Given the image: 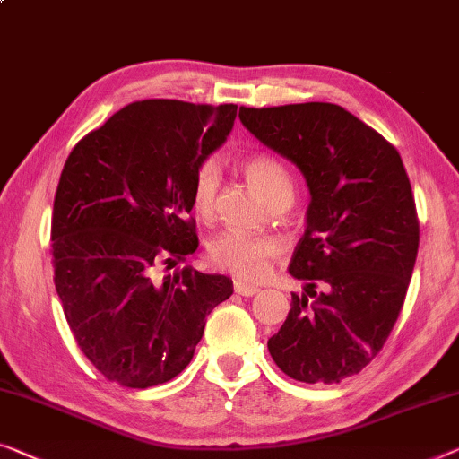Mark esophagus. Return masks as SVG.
<instances>
[{"mask_svg": "<svg viewBox=\"0 0 459 459\" xmlns=\"http://www.w3.org/2000/svg\"><path fill=\"white\" fill-rule=\"evenodd\" d=\"M235 290H237L241 297H253V295H257V292H259V289H257L255 284L241 282V280H237V282H235Z\"/></svg>", "mask_w": 459, "mask_h": 459, "instance_id": "34e87169", "label": "esophagus"}]
</instances>
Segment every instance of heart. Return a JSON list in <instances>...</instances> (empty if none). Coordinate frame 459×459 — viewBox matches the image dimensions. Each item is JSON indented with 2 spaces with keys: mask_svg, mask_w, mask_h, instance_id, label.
<instances>
[{
  "mask_svg": "<svg viewBox=\"0 0 459 459\" xmlns=\"http://www.w3.org/2000/svg\"><path fill=\"white\" fill-rule=\"evenodd\" d=\"M243 173L247 181L264 197L265 204L286 202L295 197V183L289 169L273 156L255 154L243 162ZM218 169L214 162H204L195 173L191 204L197 216L208 218L214 210L218 191ZM278 253V243L270 237L251 235V232L229 229L216 235L208 245V257L216 268L227 270L245 280H257L265 276L270 259Z\"/></svg>",
  "mask_w": 459,
  "mask_h": 459,
  "instance_id": "heart-1",
  "label": "heart"
}]
</instances>
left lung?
Segmentation results:
<instances>
[{"mask_svg":"<svg viewBox=\"0 0 459 459\" xmlns=\"http://www.w3.org/2000/svg\"><path fill=\"white\" fill-rule=\"evenodd\" d=\"M255 138L297 164L309 189L307 229L292 253L289 317L272 359L303 383H340L371 362L404 305L419 253V218L398 150L346 108L300 102L241 107Z\"/></svg>","mask_w":459,"mask_h":459,"instance_id":"left-lung-1","label":"left lung"}]
</instances>
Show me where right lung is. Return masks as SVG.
I'll list each match as a JSON object with an SVG mask.
<instances>
[{"label": "right lung", "mask_w": 459, "mask_h": 459, "mask_svg": "<svg viewBox=\"0 0 459 459\" xmlns=\"http://www.w3.org/2000/svg\"><path fill=\"white\" fill-rule=\"evenodd\" d=\"M237 105L132 102L84 135L53 202L55 289L80 351L108 381L146 389L194 359L232 280L186 265L197 249L195 173L227 142Z\"/></svg>", "instance_id": "obj_1"}]
</instances>
